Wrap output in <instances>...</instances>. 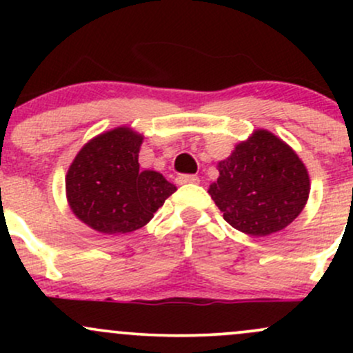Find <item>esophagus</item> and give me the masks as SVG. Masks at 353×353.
Here are the masks:
<instances>
[{"mask_svg":"<svg viewBox=\"0 0 353 353\" xmlns=\"http://www.w3.org/2000/svg\"><path fill=\"white\" fill-rule=\"evenodd\" d=\"M176 182L179 185H184V184H199V177L192 176V174H181V176H177Z\"/></svg>","mask_w":353,"mask_h":353,"instance_id":"esophagus-1","label":"esophagus"}]
</instances>
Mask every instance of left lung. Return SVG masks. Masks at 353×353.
I'll list each match as a JSON object with an SVG mask.
<instances>
[{
    "instance_id": "8db88e82",
    "label": "left lung",
    "mask_w": 353,
    "mask_h": 353,
    "mask_svg": "<svg viewBox=\"0 0 353 353\" xmlns=\"http://www.w3.org/2000/svg\"><path fill=\"white\" fill-rule=\"evenodd\" d=\"M219 177L208 192L234 229L264 237L292 224L305 208L310 177L285 141L255 129L217 163Z\"/></svg>"
}]
</instances>
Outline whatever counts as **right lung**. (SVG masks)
<instances>
[{
  "label": "right lung",
  "mask_w": 353,
  "mask_h": 353,
  "mask_svg": "<svg viewBox=\"0 0 353 353\" xmlns=\"http://www.w3.org/2000/svg\"><path fill=\"white\" fill-rule=\"evenodd\" d=\"M144 134L129 125L89 139L66 174V199L96 232L116 236L144 228L177 188L161 172L139 169Z\"/></svg>",
  "instance_id": "obj_1"
}]
</instances>
